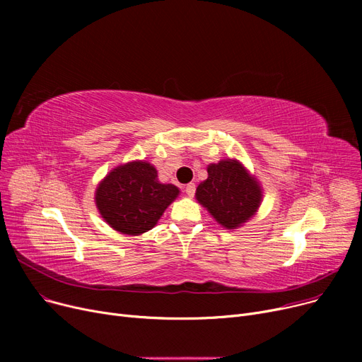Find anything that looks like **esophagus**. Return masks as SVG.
I'll list each match as a JSON object with an SVG mask.
<instances>
[{
  "label": "esophagus",
  "instance_id": "esophagus-1",
  "mask_svg": "<svg viewBox=\"0 0 362 362\" xmlns=\"http://www.w3.org/2000/svg\"><path fill=\"white\" fill-rule=\"evenodd\" d=\"M195 183H187L185 186V192L187 194V197H194L195 195Z\"/></svg>",
  "mask_w": 362,
  "mask_h": 362
}]
</instances>
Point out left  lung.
<instances>
[{
    "instance_id": "1",
    "label": "left lung",
    "mask_w": 362,
    "mask_h": 362,
    "mask_svg": "<svg viewBox=\"0 0 362 362\" xmlns=\"http://www.w3.org/2000/svg\"><path fill=\"white\" fill-rule=\"evenodd\" d=\"M208 179L197 187V199L226 229L250 220L261 204V187L236 160H223L206 168Z\"/></svg>"
}]
</instances>
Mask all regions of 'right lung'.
Wrapping results in <instances>:
<instances>
[{"label":"right lung","instance_id":"add662e5","mask_svg":"<svg viewBox=\"0 0 362 362\" xmlns=\"http://www.w3.org/2000/svg\"><path fill=\"white\" fill-rule=\"evenodd\" d=\"M177 195L175 185L158 182L156 167L132 161L110 171L97 187L95 201L114 230L136 236L151 230Z\"/></svg>","mask_w":362,"mask_h":362}]
</instances>
